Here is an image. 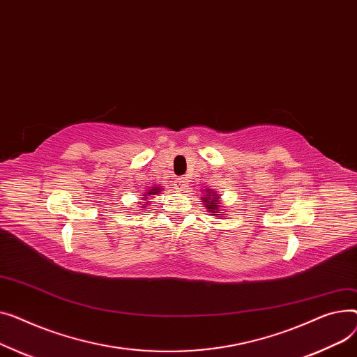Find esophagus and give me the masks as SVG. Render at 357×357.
<instances>
[{
	"mask_svg": "<svg viewBox=\"0 0 357 357\" xmlns=\"http://www.w3.org/2000/svg\"><path fill=\"white\" fill-rule=\"evenodd\" d=\"M174 183H176V187H177L178 192H184L187 188V178L185 177H178V178H176Z\"/></svg>",
	"mask_w": 357,
	"mask_h": 357,
	"instance_id": "esophagus-1",
	"label": "esophagus"
}]
</instances>
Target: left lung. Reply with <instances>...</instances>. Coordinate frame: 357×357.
<instances>
[{"mask_svg": "<svg viewBox=\"0 0 357 357\" xmlns=\"http://www.w3.org/2000/svg\"><path fill=\"white\" fill-rule=\"evenodd\" d=\"M212 196H213V192H212ZM216 199H219V197H211V196H208V197H204L203 200H204V206L208 208V212H211V213H216V212H212V211H216V208H218V203H216Z\"/></svg>", "mask_w": 357, "mask_h": 357, "instance_id": "8db88e82", "label": "left lung"}]
</instances>
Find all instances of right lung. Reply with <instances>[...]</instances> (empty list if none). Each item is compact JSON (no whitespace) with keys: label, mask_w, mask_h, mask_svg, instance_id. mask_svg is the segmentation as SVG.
Returning <instances> with one entry per match:
<instances>
[{"label":"right lung","mask_w":357,"mask_h":357,"mask_svg":"<svg viewBox=\"0 0 357 357\" xmlns=\"http://www.w3.org/2000/svg\"><path fill=\"white\" fill-rule=\"evenodd\" d=\"M158 190H160V188H158V187H154V188H151V190H149V192H146V195H149V196L157 195V193H158Z\"/></svg>","instance_id":"obj_1"}]
</instances>
